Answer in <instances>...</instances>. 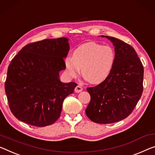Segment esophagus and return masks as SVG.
<instances>
[{"label":"esophagus","instance_id":"34e87169","mask_svg":"<svg viewBox=\"0 0 155 155\" xmlns=\"http://www.w3.org/2000/svg\"><path fill=\"white\" fill-rule=\"evenodd\" d=\"M82 91V87H81V86H80V85L76 86V87L75 88V91L76 93H79V92H81Z\"/></svg>","mask_w":155,"mask_h":155}]
</instances>
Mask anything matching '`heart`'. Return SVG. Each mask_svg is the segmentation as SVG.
Segmentation results:
<instances>
[{"label":"heart","instance_id":"heart-1","mask_svg":"<svg viewBox=\"0 0 155 155\" xmlns=\"http://www.w3.org/2000/svg\"><path fill=\"white\" fill-rule=\"evenodd\" d=\"M116 54L112 48L88 42L78 47L72 58L66 59V68L71 77H77L82 68V74L91 84L104 82L112 71Z\"/></svg>","mask_w":155,"mask_h":155}]
</instances>
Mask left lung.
<instances>
[{"label":"left lung","instance_id":"obj_1","mask_svg":"<svg viewBox=\"0 0 155 155\" xmlns=\"http://www.w3.org/2000/svg\"><path fill=\"white\" fill-rule=\"evenodd\" d=\"M105 37L115 46V63L104 82L87 87L91 101L85 110L90 120L100 124L127 118L141 98L143 89V66L134 48L115 37Z\"/></svg>","mask_w":155,"mask_h":155}]
</instances>
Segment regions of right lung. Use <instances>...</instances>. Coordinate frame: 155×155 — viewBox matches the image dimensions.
Wrapping results in <instances>:
<instances>
[{
  "label": "right lung",
  "mask_w": 155,
  "mask_h": 155,
  "mask_svg": "<svg viewBox=\"0 0 155 155\" xmlns=\"http://www.w3.org/2000/svg\"><path fill=\"white\" fill-rule=\"evenodd\" d=\"M65 37L28 44L12 59L5 90L12 113L36 127L53 124L59 118L64 100L77 83H62L59 72L66 69L69 51Z\"/></svg>",
  "instance_id": "right-lung-1"
}]
</instances>
